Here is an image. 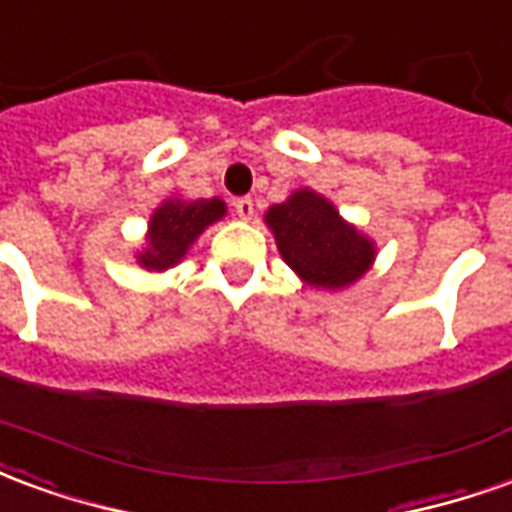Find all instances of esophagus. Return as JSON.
<instances>
[{
  "instance_id": "esophagus-1",
  "label": "esophagus",
  "mask_w": 512,
  "mask_h": 512,
  "mask_svg": "<svg viewBox=\"0 0 512 512\" xmlns=\"http://www.w3.org/2000/svg\"><path fill=\"white\" fill-rule=\"evenodd\" d=\"M233 205H235V213H238L244 222H249V219L255 216V202H252V197H238Z\"/></svg>"
}]
</instances>
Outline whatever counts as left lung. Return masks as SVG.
Returning <instances> with one entry per match:
<instances>
[{
	"mask_svg": "<svg viewBox=\"0 0 512 512\" xmlns=\"http://www.w3.org/2000/svg\"><path fill=\"white\" fill-rule=\"evenodd\" d=\"M266 224L282 260L293 274L315 290H345L373 268L376 241L340 216L337 205L310 186L271 205Z\"/></svg>",
	"mask_w": 512,
	"mask_h": 512,
	"instance_id": "obj_1",
	"label": "left lung"
}]
</instances>
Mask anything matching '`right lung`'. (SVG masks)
Here are the masks:
<instances>
[{
  "mask_svg": "<svg viewBox=\"0 0 512 512\" xmlns=\"http://www.w3.org/2000/svg\"><path fill=\"white\" fill-rule=\"evenodd\" d=\"M227 216V205L219 197L211 200H186V197H167L150 213L145 244L136 249L134 260L145 271H169L189 255L194 241L211 224Z\"/></svg>",
  "mask_w": 512,
  "mask_h": 512,
  "instance_id": "right-lung-1",
  "label": "right lung"
}]
</instances>
